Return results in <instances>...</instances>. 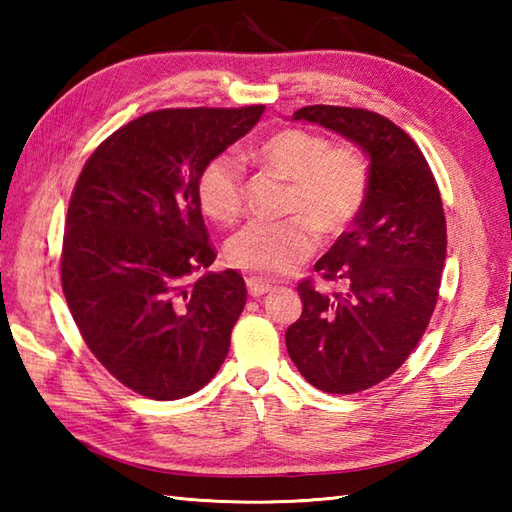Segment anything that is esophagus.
Returning <instances> with one entry per match:
<instances>
[{
	"label": "esophagus",
	"instance_id": "esophagus-1",
	"mask_svg": "<svg viewBox=\"0 0 512 512\" xmlns=\"http://www.w3.org/2000/svg\"><path fill=\"white\" fill-rule=\"evenodd\" d=\"M246 286H248L250 297H262V295H266V292L273 290V286L266 284V281H262V279H255V277H248Z\"/></svg>",
	"mask_w": 512,
	"mask_h": 512
}]
</instances>
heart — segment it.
Here are the masks:
<instances>
[{
	"label": "heart",
	"mask_w": 512,
	"mask_h": 512,
	"mask_svg": "<svg viewBox=\"0 0 512 512\" xmlns=\"http://www.w3.org/2000/svg\"><path fill=\"white\" fill-rule=\"evenodd\" d=\"M250 160L288 182L279 224H248L226 244V262L255 279H279L297 270L321 239L343 235L367 198V165L352 145L330 140L303 127H284L266 136ZM200 204L215 222L231 224L242 213L244 167L220 154L200 173Z\"/></svg>",
	"instance_id": "heart-1"
}]
</instances>
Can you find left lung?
<instances>
[{"instance_id": "left-lung-1", "label": "left lung", "mask_w": 512, "mask_h": 512, "mask_svg": "<svg viewBox=\"0 0 512 512\" xmlns=\"http://www.w3.org/2000/svg\"><path fill=\"white\" fill-rule=\"evenodd\" d=\"M295 121L345 136L369 158L367 198L314 270L339 292L303 279L301 317L286 347L301 376L328 394L378 385L407 361L436 310L447 220L418 145L389 118L358 107L308 105Z\"/></svg>"}]
</instances>
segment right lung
Here are the masks:
<instances>
[{
	"mask_svg": "<svg viewBox=\"0 0 512 512\" xmlns=\"http://www.w3.org/2000/svg\"><path fill=\"white\" fill-rule=\"evenodd\" d=\"M264 110L149 112L107 136L76 180L63 295L90 352L140 396H191L228 354L246 284L231 268L191 279L215 262L198 182Z\"/></svg>",
	"mask_w": 512,
	"mask_h": 512,
	"instance_id": "obj_1",
	"label": "right lung"
}]
</instances>
